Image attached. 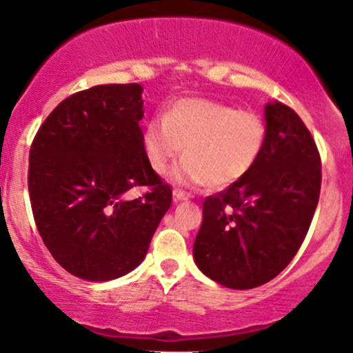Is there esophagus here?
I'll list each match as a JSON object with an SVG mask.
<instances>
[{"label":"esophagus","mask_w":353,"mask_h":353,"mask_svg":"<svg viewBox=\"0 0 353 353\" xmlns=\"http://www.w3.org/2000/svg\"><path fill=\"white\" fill-rule=\"evenodd\" d=\"M190 199H192V195H190V193L183 192V190H179V188H176V190H174V200H176V202H181V200H190Z\"/></svg>","instance_id":"34e87169"}]
</instances>
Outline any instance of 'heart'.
Segmentation results:
<instances>
[{"label":"heart","instance_id":"b5f03b06","mask_svg":"<svg viewBox=\"0 0 353 353\" xmlns=\"http://www.w3.org/2000/svg\"><path fill=\"white\" fill-rule=\"evenodd\" d=\"M268 125L254 110H239L212 99L183 97L153 117L143 128V150L151 170H174L181 183L225 188L251 172L265 150Z\"/></svg>","mask_w":353,"mask_h":353}]
</instances>
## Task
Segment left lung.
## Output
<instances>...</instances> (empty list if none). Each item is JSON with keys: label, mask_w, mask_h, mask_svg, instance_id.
Segmentation results:
<instances>
[{"label": "left lung", "mask_w": 353, "mask_h": 353, "mask_svg": "<svg viewBox=\"0 0 353 353\" xmlns=\"http://www.w3.org/2000/svg\"><path fill=\"white\" fill-rule=\"evenodd\" d=\"M265 150L252 170L203 200L195 263L230 289L275 279L305 240L319 203L321 153L294 110L266 104Z\"/></svg>", "instance_id": "left-lung-1"}]
</instances>
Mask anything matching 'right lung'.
<instances>
[{
	"label": "right lung",
	"mask_w": 353,
	"mask_h": 353,
	"mask_svg": "<svg viewBox=\"0 0 353 353\" xmlns=\"http://www.w3.org/2000/svg\"><path fill=\"white\" fill-rule=\"evenodd\" d=\"M143 87L77 92L43 121L29 151L36 228L55 261L85 281H113L144 259L172 188L143 150ZM139 199H125L132 187Z\"/></svg>",
	"instance_id": "add662e5"
}]
</instances>
